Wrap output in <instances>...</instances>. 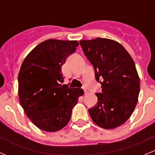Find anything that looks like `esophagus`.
<instances>
[{"instance_id":"esophagus-1","label":"esophagus","mask_w":155,"mask_h":155,"mask_svg":"<svg viewBox=\"0 0 155 155\" xmlns=\"http://www.w3.org/2000/svg\"><path fill=\"white\" fill-rule=\"evenodd\" d=\"M83 90H84V91H85V94H86L87 90H86V88H85V87H83Z\"/></svg>"}]
</instances>
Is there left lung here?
I'll return each instance as SVG.
<instances>
[{
	"label": "left lung",
	"mask_w": 155,
	"mask_h": 155,
	"mask_svg": "<svg viewBox=\"0 0 155 155\" xmlns=\"http://www.w3.org/2000/svg\"><path fill=\"white\" fill-rule=\"evenodd\" d=\"M102 87L97 104L88 109L92 121L104 129H115L131 116L138 101L140 82L132 57L115 40L97 37L80 40Z\"/></svg>",
	"instance_id": "obj_1"
}]
</instances>
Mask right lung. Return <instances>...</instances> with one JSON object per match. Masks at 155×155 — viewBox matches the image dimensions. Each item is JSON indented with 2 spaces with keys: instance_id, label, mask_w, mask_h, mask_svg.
<instances>
[{
  "instance_id": "obj_1",
  "label": "right lung",
  "mask_w": 155,
  "mask_h": 155,
  "mask_svg": "<svg viewBox=\"0 0 155 155\" xmlns=\"http://www.w3.org/2000/svg\"><path fill=\"white\" fill-rule=\"evenodd\" d=\"M79 46L76 40L49 39L33 48L18 73V97L29 119L39 129L56 132L70 121L84 91L68 87L61 67Z\"/></svg>"
}]
</instances>
